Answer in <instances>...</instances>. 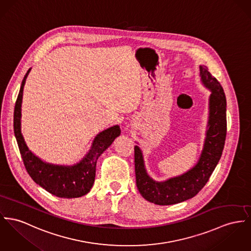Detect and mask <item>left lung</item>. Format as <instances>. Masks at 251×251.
<instances>
[{"mask_svg":"<svg viewBox=\"0 0 251 251\" xmlns=\"http://www.w3.org/2000/svg\"><path fill=\"white\" fill-rule=\"evenodd\" d=\"M200 78L202 85L211 93L203 147L196 165L182 175L158 182L149 175L140 147H134L138 190L146 200L155 204L169 205L193 198L207 183L222 156L226 135V95L205 66H200Z\"/></svg>","mask_w":251,"mask_h":251,"instance_id":"8db88e82","label":"left lung"}]
</instances>
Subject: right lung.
<instances>
[{
    "label": "right lung",
    "instance_id": "right-lung-1",
    "mask_svg": "<svg viewBox=\"0 0 251 251\" xmlns=\"http://www.w3.org/2000/svg\"><path fill=\"white\" fill-rule=\"evenodd\" d=\"M30 70L24 77L14 109V133L25 167L34 182L52 195L67 199L82 197L90 191L95 180L97 160L120 136V126L116 125L97 134L90 150L77 164L64 166L43 161L28 149L22 133L23 93Z\"/></svg>",
    "mask_w": 251,
    "mask_h": 251
}]
</instances>
